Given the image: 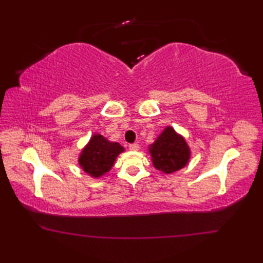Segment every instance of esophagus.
I'll return each mask as SVG.
<instances>
[{
	"label": "esophagus",
	"instance_id": "esophagus-1",
	"mask_svg": "<svg viewBox=\"0 0 263 263\" xmlns=\"http://www.w3.org/2000/svg\"><path fill=\"white\" fill-rule=\"evenodd\" d=\"M139 144L138 143H131L130 146H128V149L132 150V152H137V150H139Z\"/></svg>",
	"mask_w": 263,
	"mask_h": 263
}]
</instances>
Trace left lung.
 I'll return each mask as SVG.
<instances>
[{"label":"left lung","mask_w":263,"mask_h":263,"mask_svg":"<svg viewBox=\"0 0 263 263\" xmlns=\"http://www.w3.org/2000/svg\"><path fill=\"white\" fill-rule=\"evenodd\" d=\"M148 150L154 167L164 174L182 170L191 158V149L185 138L172 126H166Z\"/></svg>","instance_id":"left-lung-1"}]
</instances>
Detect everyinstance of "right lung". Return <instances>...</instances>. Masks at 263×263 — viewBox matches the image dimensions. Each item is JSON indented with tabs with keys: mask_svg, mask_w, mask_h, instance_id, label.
Segmentation results:
<instances>
[{
	"mask_svg": "<svg viewBox=\"0 0 263 263\" xmlns=\"http://www.w3.org/2000/svg\"><path fill=\"white\" fill-rule=\"evenodd\" d=\"M119 142L109 141L99 133H93L78 158L81 170L92 178H100L114 166L119 155L124 153Z\"/></svg>",
	"mask_w": 263,
	"mask_h": 263,
	"instance_id": "add662e5",
	"label": "right lung"
}]
</instances>
